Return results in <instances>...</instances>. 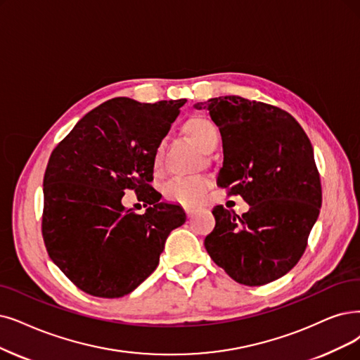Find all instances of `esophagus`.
<instances>
[{"mask_svg": "<svg viewBox=\"0 0 360 360\" xmlns=\"http://www.w3.org/2000/svg\"><path fill=\"white\" fill-rule=\"evenodd\" d=\"M184 211H186V214H188V217L191 219V217H193V214H195V208H192V207H184Z\"/></svg>", "mask_w": 360, "mask_h": 360, "instance_id": "esophagus-1", "label": "esophagus"}]
</instances>
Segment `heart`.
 <instances>
[{"mask_svg": "<svg viewBox=\"0 0 360 360\" xmlns=\"http://www.w3.org/2000/svg\"><path fill=\"white\" fill-rule=\"evenodd\" d=\"M183 131L195 145L204 152H211L217 146L220 133L219 128L210 118L196 115L183 125ZM153 169L156 174L164 171V146L160 145L153 155ZM211 186L207 176H177L164 184V196L171 202L181 205H198L204 199Z\"/></svg>", "mask_w": 360, "mask_h": 360, "instance_id": "obj_1", "label": "heart"}]
</instances>
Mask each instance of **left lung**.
<instances>
[{"label":"left lung","mask_w":360,"mask_h":360,"mask_svg":"<svg viewBox=\"0 0 360 360\" xmlns=\"http://www.w3.org/2000/svg\"><path fill=\"white\" fill-rule=\"evenodd\" d=\"M208 109L223 139L217 184L250 204L242 217L212 208L204 245L233 281L260 286L286 275L304 254L322 205L311 143L288 112L239 96L196 103Z\"/></svg>","instance_id":"left-lung-1"}]
</instances>
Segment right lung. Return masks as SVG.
I'll use <instances>...</instances> for the list:
<instances>
[{
    "label": "right lung",
    "mask_w": 360,
    "mask_h": 360,
    "mask_svg": "<svg viewBox=\"0 0 360 360\" xmlns=\"http://www.w3.org/2000/svg\"><path fill=\"white\" fill-rule=\"evenodd\" d=\"M184 103L108 100L53 149L42 183V238L54 264L81 291L130 294L156 269L171 230L186 221L184 211L161 202L150 186L155 150ZM127 188L150 205L145 214L122 205Z\"/></svg>",
    "instance_id": "1"
}]
</instances>
